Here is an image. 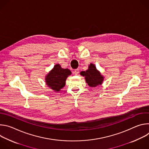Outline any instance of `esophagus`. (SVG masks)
I'll use <instances>...</instances> for the list:
<instances>
[{
	"mask_svg": "<svg viewBox=\"0 0 149 149\" xmlns=\"http://www.w3.org/2000/svg\"><path fill=\"white\" fill-rule=\"evenodd\" d=\"M79 70L78 69H76V70H74V73L75 74V75H78V74H79Z\"/></svg>",
	"mask_w": 149,
	"mask_h": 149,
	"instance_id": "esophagus-1",
	"label": "esophagus"
}]
</instances>
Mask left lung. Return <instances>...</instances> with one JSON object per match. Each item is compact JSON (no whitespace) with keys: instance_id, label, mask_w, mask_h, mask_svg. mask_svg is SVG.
Listing matches in <instances>:
<instances>
[{"instance_id":"8db88e82","label":"left lung","mask_w":149,"mask_h":149,"mask_svg":"<svg viewBox=\"0 0 149 149\" xmlns=\"http://www.w3.org/2000/svg\"><path fill=\"white\" fill-rule=\"evenodd\" d=\"M80 74L85 77L86 82L90 87H95L102 84L104 77L98 71L93 63H90L88 69L86 71H81Z\"/></svg>"}]
</instances>
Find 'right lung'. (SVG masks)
Instances as JSON below:
<instances>
[{"label":"right lung","mask_w":149,"mask_h":149,"mask_svg":"<svg viewBox=\"0 0 149 149\" xmlns=\"http://www.w3.org/2000/svg\"><path fill=\"white\" fill-rule=\"evenodd\" d=\"M71 74V72L70 70L62 68L59 64H56L46 75V84L55 92L60 91L65 86L66 79Z\"/></svg>","instance_id":"1"}]
</instances>
